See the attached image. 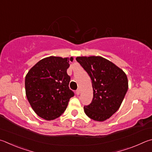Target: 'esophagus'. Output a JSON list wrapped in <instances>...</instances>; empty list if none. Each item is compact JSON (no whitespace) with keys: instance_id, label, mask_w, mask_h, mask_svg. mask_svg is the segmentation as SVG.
I'll return each mask as SVG.
<instances>
[{"instance_id":"obj_1","label":"esophagus","mask_w":152,"mask_h":152,"mask_svg":"<svg viewBox=\"0 0 152 152\" xmlns=\"http://www.w3.org/2000/svg\"><path fill=\"white\" fill-rule=\"evenodd\" d=\"M76 93L77 95H79L80 94V89H78L76 91Z\"/></svg>"}]
</instances>
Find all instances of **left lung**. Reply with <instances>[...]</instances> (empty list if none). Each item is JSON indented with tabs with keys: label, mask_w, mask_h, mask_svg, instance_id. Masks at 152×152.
<instances>
[{
	"label": "left lung",
	"mask_w": 152,
	"mask_h": 152,
	"mask_svg": "<svg viewBox=\"0 0 152 152\" xmlns=\"http://www.w3.org/2000/svg\"><path fill=\"white\" fill-rule=\"evenodd\" d=\"M78 62L92 80L93 99L84 107L88 117L104 122L117 112L128 89L126 73L102 56H78Z\"/></svg>",
	"instance_id": "8db88e82"
}]
</instances>
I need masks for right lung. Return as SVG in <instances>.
I'll return each mask as SVG.
<instances>
[{
	"mask_svg": "<svg viewBox=\"0 0 152 152\" xmlns=\"http://www.w3.org/2000/svg\"><path fill=\"white\" fill-rule=\"evenodd\" d=\"M73 57L49 56L30 69L25 78L26 96L32 110L46 120L60 117L74 94L69 89L67 69Z\"/></svg>",
	"mask_w": 152,
	"mask_h": 152,
	"instance_id": "right-lung-1",
	"label": "right lung"
}]
</instances>
